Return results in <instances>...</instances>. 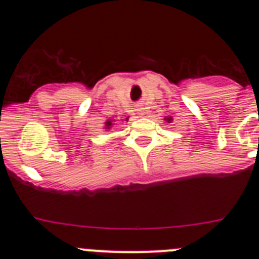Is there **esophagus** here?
Segmentation results:
<instances>
[{"label":"esophagus","mask_w":259,"mask_h":259,"mask_svg":"<svg viewBox=\"0 0 259 259\" xmlns=\"http://www.w3.org/2000/svg\"><path fill=\"white\" fill-rule=\"evenodd\" d=\"M137 111H139V114H140V115H144V109H137Z\"/></svg>","instance_id":"obj_1"}]
</instances>
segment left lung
Instances as JSON below:
<instances>
[{"label":"left lung","instance_id":"obj_1","mask_svg":"<svg viewBox=\"0 0 259 259\" xmlns=\"http://www.w3.org/2000/svg\"><path fill=\"white\" fill-rule=\"evenodd\" d=\"M164 120H166L167 123H171L174 119H172V116H166V118H164Z\"/></svg>","mask_w":259,"mask_h":259}]
</instances>
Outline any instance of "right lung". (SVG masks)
I'll list each match as a JSON object with an SVG mask.
<instances>
[{
    "instance_id": "1",
    "label": "right lung",
    "mask_w": 259,
    "mask_h": 259,
    "mask_svg": "<svg viewBox=\"0 0 259 259\" xmlns=\"http://www.w3.org/2000/svg\"><path fill=\"white\" fill-rule=\"evenodd\" d=\"M122 120H125V122H128V118L122 119ZM114 123H115V120H113V119H107L106 122H105V130H110V128L114 125Z\"/></svg>"
}]
</instances>
